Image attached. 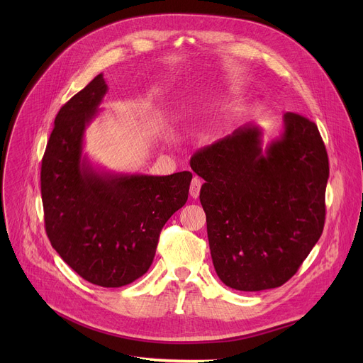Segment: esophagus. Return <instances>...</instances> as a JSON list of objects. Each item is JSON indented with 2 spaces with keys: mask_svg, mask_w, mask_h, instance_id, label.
I'll return each mask as SVG.
<instances>
[{
  "mask_svg": "<svg viewBox=\"0 0 363 363\" xmlns=\"http://www.w3.org/2000/svg\"><path fill=\"white\" fill-rule=\"evenodd\" d=\"M200 188H201V179L194 177L191 181V185H189V196L193 199H197L200 196Z\"/></svg>",
  "mask_w": 363,
  "mask_h": 363,
  "instance_id": "obj_1",
  "label": "esophagus"
}]
</instances>
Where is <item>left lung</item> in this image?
Segmentation results:
<instances>
[{
    "instance_id": "left-lung-1",
    "label": "left lung",
    "mask_w": 363,
    "mask_h": 363,
    "mask_svg": "<svg viewBox=\"0 0 363 363\" xmlns=\"http://www.w3.org/2000/svg\"><path fill=\"white\" fill-rule=\"evenodd\" d=\"M255 125L199 150L191 169L206 182L200 201L215 271L234 290L281 287L308 257L325 223L330 164L318 126L284 114L264 150Z\"/></svg>"
}]
</instances>
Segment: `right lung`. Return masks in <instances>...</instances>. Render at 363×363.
Returning a JSON list of instances; mask_svg holds the SVG:
<instances>
[{
  "mask_svg": "<svg viewBox=\"0 0 363 363\" xmlns=\"http://www.w3.org/2000/svg\"><path fill=\"white\" fill-rule=\"evenodd\" d=\"M107 85L103 73L59 110L41 166L45 231L85 281L116 289L143 277L167 219L186 203L193 174H99L82 156L84 132Z\"/></svg>",
  "mask_w": 363,
  "mask_h": 363,
  "instance_id": "add662e5",
  "label": "right lung"
}]
</instances>
